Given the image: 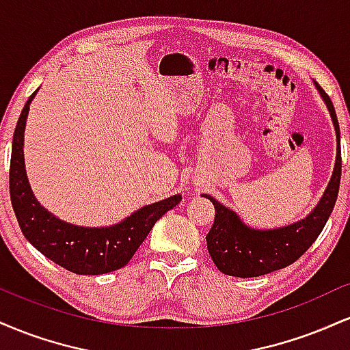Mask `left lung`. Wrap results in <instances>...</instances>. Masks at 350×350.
I'll return each instance as SVG.
<instances>
[{
  "label": "left lung",
  "instance_id": "1",
  "mask_svg": "<svg viewBox=\"0 0 350 350\" xmlns=\"http://www.w3.org/2000/svg\"><path fill=\"white\" fill-rule=\"evenodd\" d=\"M314 85L326 103L332 123H334L337 154L332 178L329 180L326 191L314 211L306 219L286 227L273 228V230H258V228L247 227L234 211L217 202L211 196L202 194V198L211 200L215 207L214 226L206 237L208 255L215 267L228 276L253 278V276L267 275V273L281 270L295 263L314 243L334 208L337 194H339L340 167H342L339 122H337L334 105L329 95L321 88L319 83L314 82Z\"/></svg>",
  "mask_w": 350,
  "mask_h": 350
}]
</instances>
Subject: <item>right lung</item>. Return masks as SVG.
Returning <instances> with one entry per match:
<instances>
[{
	"instance_id": "right-lung-1",
	"label": "right lung",
	"mask_w": 350,
	"mask_h": 350,
	"mask_svg": "<svg viewBox=\"0 0 350 350\" xmlns=\"http://www.w3.org/2000/svg\"><path fill=\"white\" fill-rule=\"evenodd\" d=\"M27 98L13 136L10 166V196L13 211L26 240L44 256L77 275H103L123 268L161 217L180 202V194L144 206L111 227H79L47 212L34 198L24 170V128Z\"/></svg>"
}]
</instances>
